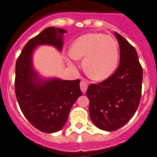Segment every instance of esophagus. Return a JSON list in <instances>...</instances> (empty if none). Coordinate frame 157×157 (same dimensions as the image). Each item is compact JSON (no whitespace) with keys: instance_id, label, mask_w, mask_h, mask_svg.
Listing matches in <instances>:
<instances>
[{"instance_id":"esophagus-1","label":"esophagus","mask_w":157,"mask_h":157,"mask_svg":"<svg viewBox=\"0 0 157 157\" xmlns=\"http://www.w3.org/2000/svg\"><path fill=\"white\" fill-rule=\"evenodd\" d=\"M80 90L82 91V92L85 93L87 91V88H88V83L85 81V80H81L80 84Z\"/></svg>"}]
</instances>
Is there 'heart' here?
Here are the masks:
<instances>
[{"instance_id": "heart-1", "label": "heart", "mask_w": 157, "mask_h": 157, "mask_svg": "<svg viewBox=\"0 0 157 157\" xmlns=\"http://www.w3.org/2000/svg\"><path fill=\"white\" fill-rule=\"evenodd\" d=\"M69 54L73 59L83 58V69L94 80H104L116 70L120 58L118 43L111 36L102 33H88L73 42Z\"/></svg>"}]
</instances>
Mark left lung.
<instances>
[{
    "label": "left lung",
    "mask_w": 157,
    "mask_h": 157,
    "mask_svg": "<svg viewBox=\"0 0 157 157\" xmlns=\"http://www.w3.org/2000/svg\"><path fill=\"white\" fill-rule=\"evenodd\" d=\"M120 61L114 74L88 86L89 115L96 127L114 131L123 126L135 114L141 95L143 70L136 50L117 32Z\"/></svg>",
    "instance_id": "left-lung-1"
}]
</instances>
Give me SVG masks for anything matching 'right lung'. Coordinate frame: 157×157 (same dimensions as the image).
Instances as JSON below:
<instances>
[{
	"instance_id": "obj_1",
	"label": "right lung",
	"mask_w": 157,
	"mask_h": 157,
	"mask_svg": "<svg viewBox=\"0 0 157 157\" xmlns=\"http://www.w3.org/2000/svg\"><path fill=\"white\" fill-rule=\"evenodd\" d=\"M66 31L50 27L25 45L16 60L15 92L22 112L30 123L44 133L62 129L73 103L82 95L80 80L43 78L33 67L36 47L49 45L62 51Z\"/></svg>"
}]
</instances>
